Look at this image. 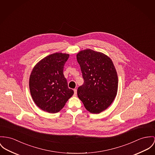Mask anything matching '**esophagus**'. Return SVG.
Wrapping results in <instances>:
<instances>
[{
    "label": "esophagus",
    "mask_w": 155,
    "mask_h": 155,
    "mask_svg": "<svg viewBox=\"0 0 155 155\" xmlns=\"http://www.w3.org/2000/svg\"><path fill=\"white\" fill-rule=\"evenodd\" d=\"M74 95H77V90H76V89H74Z\"/></svg>",
    "instance_id": "1"
}]
</instances>
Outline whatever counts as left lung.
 Listing matches in <instances>:
<instances>
[{
	"instance_id": "1",
	"label": "left lung",
	"mask_w": 155,
	"mask_h": 155,
	"mask_svg": "<svg viewBox=\"0 0 155 155\" xmlns=\"http://www.w3.org/2000/svg\"><path fill=\"white\" fill-rule=\"evenodd\" d=\"M84 84L77 95L91 113H100L110 106L117 95L118 77L111 60L105 54L90 49L77 55Z\"/></svg>"
}]
</instances>
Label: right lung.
Instances as JSON below:
<instances>
[{
	"label": "right lung",
	"instance_id": "obj_1",
	"mask_svg": "<svg viewBox=\"0 0 155 155\" xmlns=\"http://www.w3.org/2000/svg\"><path fill=\"white\" fill-rule=\"evenodd\" d=\"M69 54L54 53L41 60L29 78L31 94L36 106L44 111L55 113L74 94L65 78L64 66Z\"/></svg>",
	"mask_w": 155,
	"mask_h": 155
}]
</instances>
